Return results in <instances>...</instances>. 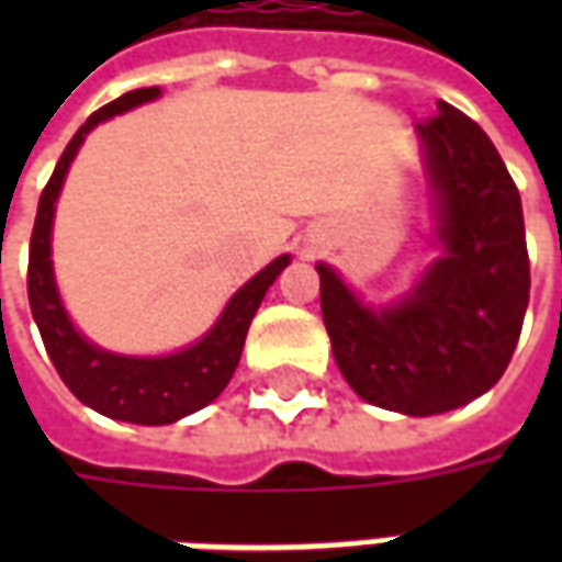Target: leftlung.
<instances>
[{"label":"left lung","instance_id":"8db88e82","mask_svg":"<svg viewBox=\"0 0 562 562\" xmlns=\"http://www.w3.org/2000/svg\"><path fill=\"white\" fill-rule=\"evenodd\" d=\"M415 128L434 195V258L413 292L367 306L318 261L334 361L361 401L403 415L467 406L506 373L530 301L524 210L479 123L439 102Z\"/></svg>","mask_w":562,"mask_h":562}]
</instances>
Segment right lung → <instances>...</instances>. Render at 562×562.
Masks as SVG:
<instances>
[{"label":"right lung","mask_w":562,"mask_h":562,"mask_svg":"<svg viewBox=\"0 0 562 562\" xmlns=\"http://www.w3.org/2000/svg\"><path fill=\"white\" fill-rule=\"evenodd\" d=\"M159 87H144L120 95L111 104L99 108L95 114L75 132L68 140L66 153L56 161L50 180L44 186L38 201V216L30 240V306L32 318L42 330L44 349L54 361L56 373L63 376L68 391L87 403L95 413L128 424H173L186 415L204 409L222 394L232 382L240 352H244L246 330L256 316L261 297L268 294L273 280L289 268L292 256H280L268 268L258 270L252 280L240 285L225 304L222 316L213 328L186 346L180 352L156 355V358H135V355L108 352L102 346L90 342L75 322L68 318L59 289H56L54 261H50V237H54L56 198L63 192L66 173L78 156L80 144L87 140L92 128L116 114H126L138 104L159 99Z\"/></svg>","instance_id":"1"}]
</instances>
